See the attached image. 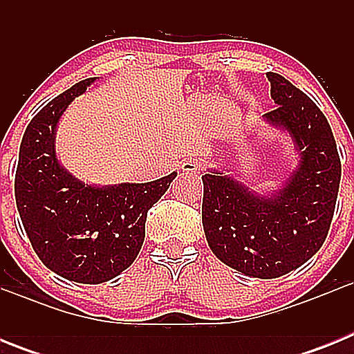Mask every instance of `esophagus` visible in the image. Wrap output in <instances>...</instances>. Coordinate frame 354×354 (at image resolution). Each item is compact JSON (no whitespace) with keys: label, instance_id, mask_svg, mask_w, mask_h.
<instances>
[{"label":"esophagus","instance_id":"1","mask_svg":"<svg viewBox=\"0 0 354 354\" xmlns=\"http://www.w3.org/2000/svg\"><path fill=\"white\" fill-rule=\"evenodd\" d=\"M205 162L202 161V159H187V161H184L183 165H180V170L184 171V174H200V171L204 170Z\"/></svg>","mask_w":354,"mask_h":354}]
</instances>
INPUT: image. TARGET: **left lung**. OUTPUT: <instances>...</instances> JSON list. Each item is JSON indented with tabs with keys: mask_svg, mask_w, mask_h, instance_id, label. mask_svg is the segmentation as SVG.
I'll use <instances>...</instances> for the list:
<instances>
[{
	"mask_svg": "<svg viewBox=\"0 0 354 354\" xmlns=\"http://www.w3.org/2000/svg\"><path fill=\"white\" fill-rule=\"evenodd\" d=\"M268 80L277 108L264 120L289 134L298 152L296 168L271 193H257L216 168L202 175L209 248L228 268L262 280L298 270L323 246L342 171L323 111L277 72H268Z\"/></svg>",
	"mask_w": 354,
	"mask_h": 354,
	"instance_id": "obj_1",
	"label": "left lung"
}]
</instances>
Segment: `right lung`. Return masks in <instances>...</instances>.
Instances as JSON below:
<instances>
[{
	"instance_id": "obj_1",
	"label": "right lung",
	"mask_w": 354,
	"mask_h": 354,
	"mask_svg": "<svg viewBox=\"0 0 354 354\" xmlns=\"http://www.w3.org/2000/svg\"><path fill=\"white\" fill-rule=\"evenodd\" d=\"M88 77L44 106L24 131L15 171V202L30 243L46 268L65 280L102 283L138 257L147 212L177 171L152 183L84 184L56 158V127Z\"/></svg>"
}]
</instances>
